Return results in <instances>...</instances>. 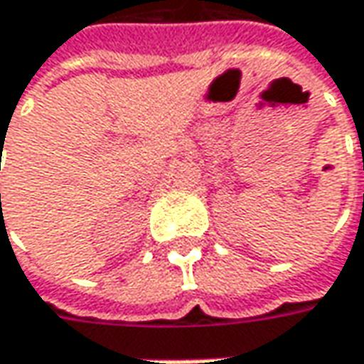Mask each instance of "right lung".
Masks as SVG:
<instances>
[{"label": "right lung", "instance_id": "right-lung-1", "mask_svg": "<svg viewBox=\"0 0 364 364\" xmlns=\"http://www.w3.org/2000/svg\"><path fill=\"white\" fill-rule=\"evenodd\" d=\"M0 198H1V196H0Z\"/></svg>", "mask_w": 364, "mask_h": 364}]
</instances>
